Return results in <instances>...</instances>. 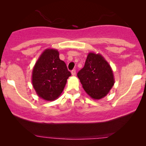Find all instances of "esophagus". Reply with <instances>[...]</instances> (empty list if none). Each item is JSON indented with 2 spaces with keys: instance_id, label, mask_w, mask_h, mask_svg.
<instances>
[{
  "instance_id": "esophagus-1",
  "label": "esophagus",
  "mask_w": 146,
  "mask_h": 146,
  "mask_svg": "<svg viewBox=\"0 0 146 146\" xmlns=\"http://www.w3.org/2000/svg\"><path fill=\"white\" fill-rule=\"evenodd\" d=\"M71 73H72V76H75L76 75V70H72V72H71Z\"/></svg>"
}]
</instances>
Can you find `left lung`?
I'll return each mask as SVG.
<instances>
[{"mask_svg": "<svg viewBox=\"0 0 146 146\" xmlns=\"http://www.w3.org/2000/svg\"><path fill=\"white\" fill-rule=\"evenodd\" d=\"M77 76L86 92L94 100L105 97L114 84L110 65L100 54L90 52Z\"/></svg>", "mask_w": 146, "mask_h": 146, "instance_id": "left-lung-1", "label": "left lung"}]
</instances>
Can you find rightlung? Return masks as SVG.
Returning a JSON list of instances; mask_svg holds the SVG:
<instances>
[{
  "label": "right lung",
  "mask_w": 146,
  "mask_h": 146,
  "mask_svg": "<svg viewBox=\"0 0 146 146\" xmlns=\"http://www.w3.org/2000/svg\"><path fill=\"white\" fill-rule=\"evenodd\" d=\"M71 76L65 62L59 58V52L47 48L37 60L32 74V83L37 95L47 101L58 98Z\"/></svg>",
  "instance_id": "right-lung-1"
}]
</instances>
